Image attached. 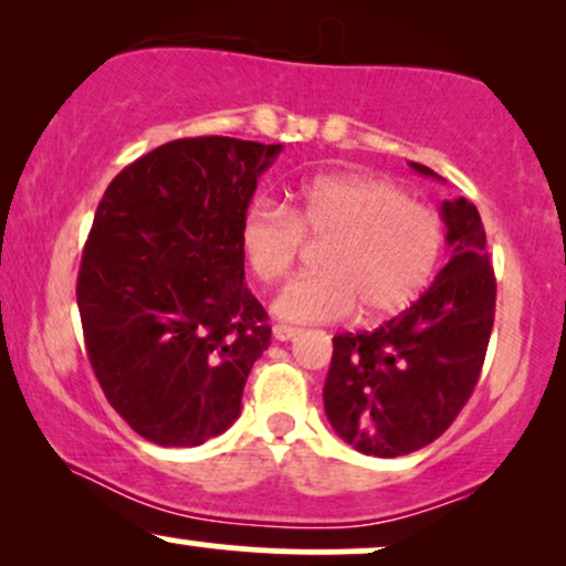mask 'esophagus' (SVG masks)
I'll use <instances>...</instances> for the list:
<instances>
[{
    "label": "esophagus",
    "mask_w": 566,
    "mask_h": 566,
    "mask_svg": "<svg viewBox=\"0 0 566 566\" xmlns=\"http://www.w3.org/2000/svg\"><path fill=\"white\" fill-rule=\"evenodd\" d=\"M295 335H301V329L290 327V324H276V327H274V337H276V340H282V343L292 340Z\"/></svg>",
    "instance_id": "obj_1"
}]
</instances>
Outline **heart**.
<instances>
[{
	"label": "heart",
	"instance_id": "heart-1",
	"mask_svg": "<svg viewBox=\"0 0 566 566\" xmlns=\"http://www.w3.org/2000/svg\"><path fill=\"white\" fill-rule=\"evenodd\" d=\"M290 207L258 201L239 226V247L255 279L271 284L295 265L303 233L329 237L322 274L290 282L276 297L279 319L311 324L399 314L437 271L444 226L405 188L373 175H316L292 188Z\"/></svg>",
	"mask_w": 566,
	"mask_h": 566
}]
</instances>
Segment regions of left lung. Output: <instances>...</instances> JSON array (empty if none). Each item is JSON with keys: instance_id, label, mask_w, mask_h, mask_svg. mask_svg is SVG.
<instances>
[{"instance_id": "obj_1", "label": "left lung", "mask_w": 566, "mask_h": 566, "mask_svg": "<svg viewBox=\"0 0 566 566\" xmlns=\"http://www.w3.org/2000/svg\"><path fill=\"white\" fill-rule=\"evenodd\" d=\"M412 170L439 178L426 165ZM452 258L407 311L373 333L333 337L324 382L329 426L354 450L399 458L439 439L482 373L495 322L486 233L469 199L441 201Z\"/></svg>"}]
</instances>
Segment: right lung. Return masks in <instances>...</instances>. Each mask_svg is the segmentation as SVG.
Instances as JSON below:
<instances>
[{
    "label": "right lung",
    "mask_w": 566,
    "mask_h": 566,
    "mask_svg": "<svg viewBox=\"0 0 566 566\" xmlns=\"http://www.w3.org/2000/svg\"><path fill=\"white\" fill-rule=\"evenodd\" d=\"M282 146L180 138L108 184L76 279L84 346L108 405L159 447H199L242 409L269 348L239 226Z\"/></svg>",
    "instance_id": "right-lung-1"
}]
</instances>
